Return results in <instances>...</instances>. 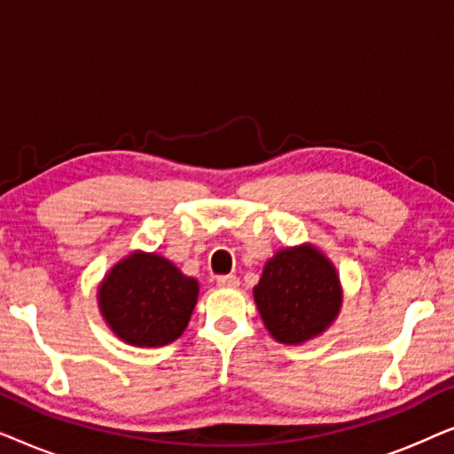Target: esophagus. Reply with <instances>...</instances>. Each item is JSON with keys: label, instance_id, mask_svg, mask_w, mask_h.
I'll list each match as a JSON object with an SVG mask.
<instances>
[{"label": "esophagus", "instance_id": "34e87169", "mask_svg": "<svg viewBox=\"0 0 454 454\" xmlns=\"http://www.w3.org/2000/svg\"><path fill=\"white\" fill-rule=\"evenodd\" d=\"M216 285L223 289H238L239 278L235 275H223V277H216Z\"/></svg>", "mask_w": 454, "mask_h": 454}]
</instances>
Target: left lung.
<instances>
[{"instance_id":"left-lung-1","label":"left lung","mask_w":454,"mask_h":454,"mask_svg":"<svg viewBox=\"0 0 454 454\" xmlns=\"http://www.w3.org/2000/svg\"><path fill=\"white\" fill-rule=\"evenodd\" d=\"M254 300L264 326L278 343H303L337 318V270L314 247H287L266 262L262 278L254 287Z\"/></svg>"}]
</instances>
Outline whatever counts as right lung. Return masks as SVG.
Wrapping results in <instances>:
<instances>
[{
    "label": "right lung",
    "mask_w": 454,
    "mask_h": 454,
    "mask_svg": "<svg viewBox=\"0 0 454 454\" xmlns=\"http://www.w3.org/2000/svg\"><path fill=\"white\" fill-rule=\"evenodd\" d=\"M198 283L157 254H134L115 264L101 287L98 306L117 337L136 347H160L188 326Z\"/></svg>",
    "instance_id": "add662e5"
}]
</instances>
